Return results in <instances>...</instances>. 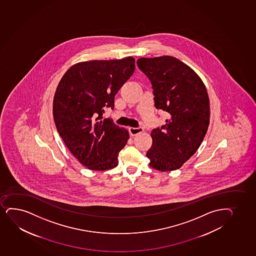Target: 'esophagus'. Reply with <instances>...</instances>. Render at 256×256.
Wrapping results in <instances>:
<instances>
[{"instance_id": "esophagus-1", "label": "esophagus", "mask_w": 256, "mask_h": 256, "mask_svg": "<svg viewBox=\"0 0 256 256\" xmlns=\"http://www.w3.org/2000/svg\"><path fill=\"white\" fill-rule=\"evenodd\" d=\"M130 134L132 136H136L139 133H142L144 132V129L142 127H138V128H133L130 127L129 129Z\"/></svg>"}]
</instances>
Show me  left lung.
I'll return each instance as SVG.
<instances>
[{
	"label": "left lung",
	"mask_w": 256,
	"mask_h": 256,
	"mask_svg": "<svg viewBox=\"0 0 256 256\" xmlns=\"http://www.w3.org/2000/svg\"><path fill=\"white\" fill-rule=\"evenodd\" d=\"M136 63L152 84L156 108L169 114L164 126L151 132L150 166L176 170L196 152L208 128L206 87L194 70L172 56L140 58Z\"/></svg>",
	"instance_id": "1"
}]
</instances>
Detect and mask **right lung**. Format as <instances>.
<instances>
[{
  "instance_id": "1",
  "label": "right lung",
  "mask_w": 256,
  "mask_h": 256,
  "mask_svg": "<svg viewBox=\"0 0 256 256\" xmlns=\"http://www.w3.org/2000/svg\"><path fill=\"white\" fill-rule=\"evenodd\" d=\"M135 59L92 60L70 66L54 97L56 126L66 146L90 170L116 168L129 133L109 118L105 108H114V96L132 76Z\"/></svg>"
}]
</instances>
